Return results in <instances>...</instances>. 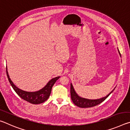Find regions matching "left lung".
<instances>
[{
    "mask_svg": "<svg viewBox=\"0 0 130 130\" xmlns=\"http://www.w3.org/2000/svg\"><path fill=\"white\" fill-rule=\"evenodd\" d=\"M119 54L120 55L119 51ZM114 89L112 91L110 92L107 96L104 97V98L99 99L91 100L87 99H85L83 98H81V97L79 96L78 94L76 93L75 91H74L73 85H72V84H70V96H71L72 100L73 101V103L77 107H79L80 108H89L96 106V105L100 104L101 103H102L103 101H104L109 96V94L114 91Z\"/></svg>",
    "mask_w": 130,
    "mask_h": 130,
    "instance_id": "1",
    "label": "left lung"
}]
</instances>
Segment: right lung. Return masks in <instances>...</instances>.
<instances>
[{
  "label": "right lung",
  "mask_w": 130,
  "mask_h": 130,
  "mask_svg": "<svg viewBox=\"0 0 130 130\" xmlns=\"http://www.w3.org/2000/svg\"><path fill=\"white\" fill-rule=\"evenodd\" d=\"M6 73H7L8 80L9 81L11 85L15 92L18 94V96H20L22 99L34 104H41V103L45 102L46 100L48 99L50 93H51L53 86L54 83L56 82V81L60 77V76H58L52 78L42 89L38 91L31 92L23 91V90L20 89L15 86L14 83H12V81L11 80L9 76H8L7 68H6Z\"/></svg>",
  "instance_id": "1"
}]
</instances>
